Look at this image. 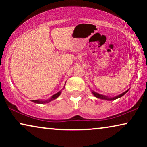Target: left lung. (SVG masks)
Here are the masks:
<instances>
[{
	"label": "left lung",
	"mask_w": 147,
	"mask_h": 147,
	"mask_svg": "<svg viewBox=\"0 0 147 147\" xmlns=\"http://www.w3.org/2000/svg\"><path fill=\"white\" fill-rule=\"evenodd\" d=\"M128 90H126V92H123V93L122 94H120V95H118V96H115V97H113V98H109V97H108V96H104V95H102V94H98V93H97V92H94V91H92V93L93 94V95L95 96V97H96V98H100V99H102V100H116V99H118V98H120V97H122V96H123L124 94H125L126 92H127Z\"/></svg>",
	"instance_id": "8db88e82"
}]
</instances>
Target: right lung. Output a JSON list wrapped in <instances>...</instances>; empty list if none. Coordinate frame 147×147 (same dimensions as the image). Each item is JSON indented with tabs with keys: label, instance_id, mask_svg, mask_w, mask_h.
<instances>
[{
	"label": "right lung",
	"instance_id": "add662e5",
	"mask_svg": "<svg viewBox=\"0 0 147 147\" xmlns=\"http://www.w3.org/2000/svg\"><path fill=\"white\" fill-rule=\"evenodd\" d=\"M61 92L60 91L59 92H57V94H54L51 97V98H49V100H32V102H35V103H37V104H46V103H49V102H51L52 100L56 99V98L59 97L60 96V94H61Z\"/></svg>",
	"mask_w": 147,
	"mask_h": 147
}]
</instances>
